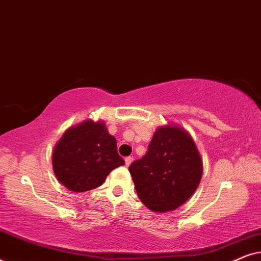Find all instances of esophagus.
<instances>
[{
	"label": "esophagus",
	"mask_w": 261,
	"mask_h": 261,
	"mask_svg": "<svg viewBox=\"0 0 261 261\" xmlns=\"http://www.w3.org/2000/svg\"><path fill=\"white\" fill-rule=\"evenodd\" d=\"M133 156H126V158H124V163H126V166H129L130 164H132V162H133Z\"/></svg>",
	"instance_id": "34e87169"
}]
</instances>
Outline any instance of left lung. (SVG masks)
<instances>
[{
	"label": "left lung",
	"instance_id": "8db88e82",
	"mask_svg": "<svg viewBox=\"0 0 261 261\" xmlns=\"http://www.w3.org/2000/svg\"><path fill=\"white\" fill-rule=\"evenodd\" d=\"M202 171L194 140L173 126L158 128L147 153L129 166L139 198L158 213L174 210L187 202L201 181Z\"/></svg>",
	"mask_w": 261,
	"mask_h": 261
}]
</instances>
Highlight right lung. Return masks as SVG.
I'll list each match as a JSON object with an SVG mask.
<instances>
[{
	"label": "right lung",
	"instance_id": "right-lung-1",
	"mask_svg": "<svg viewBox=\"0 0 261 261\" xmlns=\"http://www.w3.org/2000/svg\"><path fill=\"white\" fill-rule=\"evenodd\" d=\"M52 164L64 187L84 192L102 185L107 176L124 162L105 123L87 120L64 133L53 151Z\"/></svg>",
	"mask_w": 261,
	"mask_h": 261
}]
</instances>
